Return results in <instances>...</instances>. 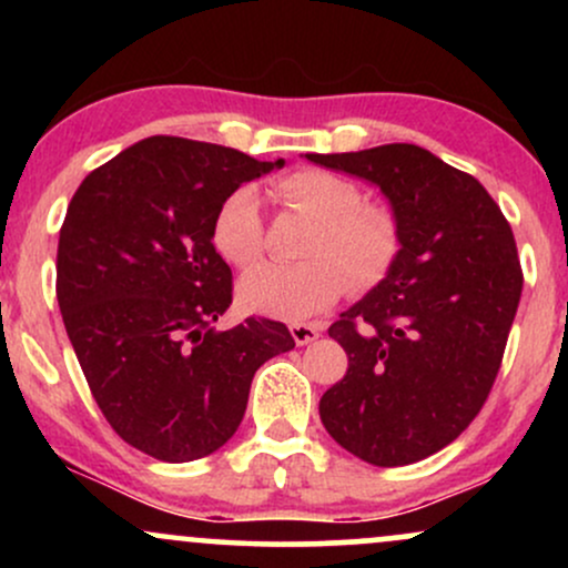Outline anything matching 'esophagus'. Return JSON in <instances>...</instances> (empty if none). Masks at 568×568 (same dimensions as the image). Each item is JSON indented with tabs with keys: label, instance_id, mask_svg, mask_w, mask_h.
<instances>
[{
	"label": "esophagus",
	"instance_id": "1",
	"mask_svg": "<svg viewBox=\"0 0 568 568\" xmlns=\"http://www.w3.org/2000/svg\"><path fill=\"white\" fill-rule=\"evenodd\" d=\"M291 336H293V342L298 344V347H304V344L315 342V338L321 336V325H315V323H293L291 325Z\"/></svg>",
	"mask_w": 568,
	"mask_h": 568
}]
</instances>
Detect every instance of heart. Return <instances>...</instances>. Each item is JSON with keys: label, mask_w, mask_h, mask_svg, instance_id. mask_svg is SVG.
Wrapping results in <instances>:
<instances>
[{"label": "heart", "mask_w": 568, "mask_h": 568, "mask_svg": "<svg viewBox=\"0 0 568 568\" xmlns=\"http://www.w3.org/2000/svg\"><path fill=\"white\" fill-rule=\"evenodd\" d=\"M283 205L315 219L304 245V264L262 266L240 280V304L258 315L304 321L355 291L374 288L400 253V226L389 207L363 202L361 189L321 168H298L272 184ZM213 247L237 270L262 262L266 237L258 197L240 186L213 216Z\"/></svg>", "instance_id": "obj_1"}]
</instances>
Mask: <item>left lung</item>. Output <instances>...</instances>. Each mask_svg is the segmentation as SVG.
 Here are the masks:
<instances>
[{
	"mask_svg": "<svg viewBox=\"0 0 568 568\" xmlns=\"http://www.w3.org/2000/svg\"><path fill=\"white\" fill-rule=\"evenodd\" d=\"M306 160L379 186L400 226L389 275L328 328L349 368L321 419L368 465H410L459 438L491 393L524 288L513 230L478 179L414 143Z\"/></svg>",
	"mask_w": 568,
	"mask_h": 568,
	"instance_id": "left-lung-1",
	"label": "left lung"
}]
</instances>
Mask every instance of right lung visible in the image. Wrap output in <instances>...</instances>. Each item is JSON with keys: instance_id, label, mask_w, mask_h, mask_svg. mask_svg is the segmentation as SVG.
Wrapping results in <instances>:
<instances>
[{"instance_id": "obj_1", "label": "right lung", "mask_w": 568, "mask_h": 568, "mask_svg": "<svg viewBox=\"0 0 568 568\" xmlns=\"http://www.w3.org/2000/svg\"><path fill=\"white\" fill-rule=\"evenodd\" d=\"M283 168L175 135L143 139L82 181L58 240L55 293L106 422L160 462L213 454L243 422L253 374L296 347L283 323H213L232 270L213 216L245 181Z\"/></svg>"}]
</instances>
